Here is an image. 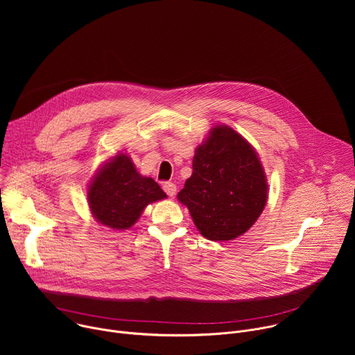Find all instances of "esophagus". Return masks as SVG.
Returning <instances> with one entry per match:
<instances>
[{"mask_svg": "<svg viewBox=\"0 0 355 355\" xmlns=\"http://www.w3.org/2000/svg\"><path fill=\"white\" fill-rule=\"evenodd\" d=\"M163 189L168 196H174L177 192V185L174 182H164L163 184Z\"/></svg>", "mask_w": 355, "mask_h": 355, "instance_id": "34e87169", "label": "esophagus"}]
</instances>
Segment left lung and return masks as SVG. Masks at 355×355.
Wrapping results in <instances>:
<instances>
[{"label": "left lung", "mask_w": 355, "mask_h": 355, "mask_svg": "<svg viewBox=\"0 0 355 355\" xmlns=\"http://www.w3.org/2000/svg\"><path fill=\"white\" fill-rule=\"evenodd\" d=\"M200 234L233 240L259 219L268 198L256 150L236 130L219 125L196 150L192 175L177 195Z\"/></svg>", "instance_id": "1"}]
</instances>
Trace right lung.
Listing matches in <instances>:
<instances>
[{
  "mask_svg": "<svg viewBox=\"0 0 355 355\" xmlns=\"http://www.w3.org/2000/svg\"><path fill=\"white\" fill-rule=\"evenodd\" d=\"M87 198L96 222L114 230H123L137 222L148 204L167 195L153 178L136 171L130 157L119 153L92 178Z\"/></svg>",
  "mask_w": 355,
  "mask_h": 355,
  "instance_id": "1",
  "label": "right lung"
}]
</instances>
